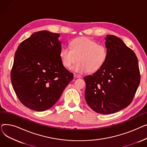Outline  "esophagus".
Wrapping results in <instances>:
<instances>
[{"instance_id":"obj_1","label":"esophagus","mask_w":147,"mask_h":147,"mask_svg":"<svg viewBox=\"0 0 147 147\" xmlns=\"http://www.w3.org/2000/svg\"><path fill=\"white\" fill-rule=\"evenodd\" d=\"M74 77L76 78H82V76L80 74H79L74 73Z\"/></svg>"}]
</instances>
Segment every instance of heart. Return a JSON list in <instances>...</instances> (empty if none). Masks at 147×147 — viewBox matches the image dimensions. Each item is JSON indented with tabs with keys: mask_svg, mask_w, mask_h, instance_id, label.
I'll list each match as a JSON object with an SVG mask.
<instances>
[{
	"mask_svg": "<svg viewBox=\"0 0 147 147\" xmlns=\"http://www.w3.org/2000/svg\"><path fill=\"white\" fill-rule=\"evenodd\" d=\"M59 57L67 68H70L78 59L79 62L73 67L74 71L94 73L105 63L107 50L105 46L98 44L92 38L82 37L74 38L70 42V49L68 47L62 48Z\"/></svg>",
	"mask_w": 147,
	"mask_h": 147,
	"instance_id": "obj_1",
	"label": "heart"
}]
</instances>
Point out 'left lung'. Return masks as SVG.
Here are the masks:
<instances>
[{
  "label": "left lung",
  "instance_id": "obj_1",
  "mask_svg": "<svg viewBox=\"0 0 147 147\" xmlns=\"http://www.w3.org/2000/svg\"><path fill=\"white\" fill-rule=\"evenodd\" d=\"M107 57L96 73L84 78L85 99L96 113L110 114L127 107L132 102L141 80L135 52L120 38L107 35Z\"/></svg>",
  "mask_w": 147,
  "mask_h": 147
}]
</instances>
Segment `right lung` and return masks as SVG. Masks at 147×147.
Segmentation results:
<instances>
[{"label":"right lung","instance_id":"obj_1","mask_svg":"<svg viewBox=\"0 0 147 147\" xmlns=\"http://www.w3.org/2000/svg\"><path fill=\"white\" fill-rule=\"evenodd\" d=\"M59 37L46 30L36 32L15 52L11 72L12 87L20 102L30 109H50L73 79L61 62Z\"/></svg>","mask_w":147,"mask_h":147}]
</instances>
